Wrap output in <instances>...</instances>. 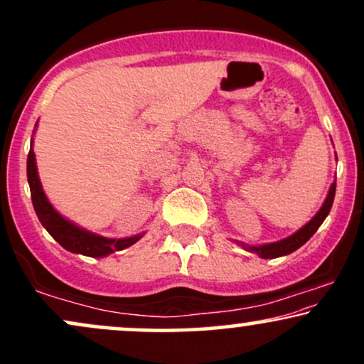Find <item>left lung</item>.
Masks as SVG:
<instances>
[{
	"mask_svg": "<svg viewBox=\"0 0 364 364\" xmlns=\"http://www.w3.org/2000/svg\"><path fill=\"white\" fill-rule=\"evenodd\" d=\"M333 196H336V181L330 185L327 198H325L323 205L320 207V210L311 217L310 223L304 224L301 229H298V231L294 232V235L284 237L281 241H274V243H265V245H246V243H240V241H237V243H240V246H243L246 252L258 255L260 258H277V257H284V255L296 252V250L301 248V246L306 243L313 235H315L316 229L320 228L321 223L325 220V217L328 215L330 208H332V203H333Z\"/></svg>",
	"mask_w": 364,
	"mask_h": 364,
	"instance_id": "obj_1",
	"label": "left lung"
}]
</instances>
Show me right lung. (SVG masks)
I'll use <instances>...</instances> for the list:
<instances>
[{
  "label": "right lung",
  "instance_id": "1",
  "mask_svg": "<svg viewBox=\"0 0 364 364\" xmlns=\"http://www.w3.org/2000/svg\"><path fill=\"white\" fill-rule=\"evenodd\" d=\"M32 144H34V136H32L31 140V152H28L27 157V179L28 186H31L32 205H34L36 214L39 217L41 224L46 228V231H48L63 248L77 255H85V257L92 258H102L135 245L136 241L144 236V232H141V235L118 237V240H116V237H104L95 235V232L87 231V229H83L78 224L66 219L65 215H61L60 212L51 205V202H49L48 196L44 193L43 185H41L39 173H37L36 154L34 149H32Z\"/></svg>",
  "mask_w": 364,
  "mask_h": 364
}]
</instances>
